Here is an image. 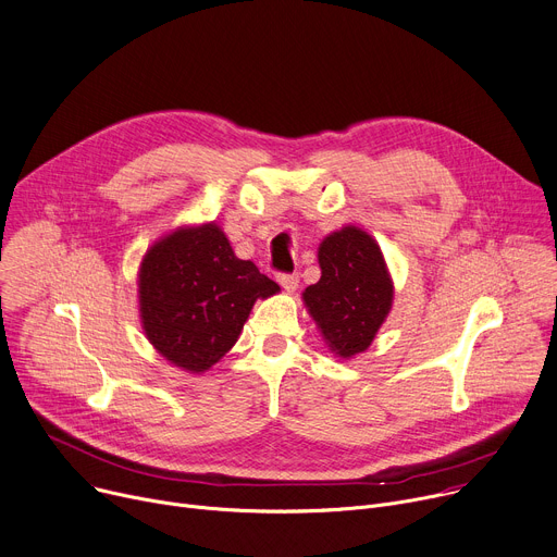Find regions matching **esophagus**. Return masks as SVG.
<instances>
[{"mask_svg":"<svg viewBox=\"0 0 557 557\" xmlns=\"http://www.w3.org/2000/svg\"><path fill=\"white\" fill-rule=\"evenodd\" d=\"M277 282L282 284L284 290L293 293V290L297 288V284H299V275H297V273H280V275H277Z\"/></svg>","mask_w":557,"mask_h":557,"instance_id":"1","label":"esophagus"}]
</instances>
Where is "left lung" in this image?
I'll return each mask as SVG.
<instances>
[{
    "instance_id": "obj_1",
    "label": "left lung",
    "mask_w": 557,
    "mask_h": 557,
    "mask_svg": "<svg viewBox=\"0 0 557 557\" xmlns=\"http://www.w3.org/2000/svg\"><path fill=\"white\" fill-rule=\"evenodd\" d=\"M322 277L301 297L339 358L367 350L393 305V282L377 242L358 226L331 233L318 248Z\"/></svg>"
}]
</instances>
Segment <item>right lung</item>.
<instances>
[{
    "label": "right lung",
    "instance_id": "obj_1",
    "mask_svg": "<svg viewBox=\"0 0 557 557\" xmlns=\"http://www.w3.org/2000/svg\"><path fill=\"white\" fill-rule=\"evenodd\" d=\"M137 286L148 342L188 373H205L220 362L252 305L280 290L256 264L235 258L215 222L182 226L150 246Z\"/></svg>",
    "mask_w": 557,
    "mask_h": 557
}]
</instances>
